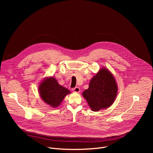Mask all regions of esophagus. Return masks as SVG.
Segmentation results:
<instances>
[{
	"label": "esophagus",
	"instance_id": "1",
	"mask_svg": "<svg viewBox=\"0 0 153 153\" xmlns=\"http://www.w3.org/2000/svg\"><path fill=\"white\" fill-rule=\"evenodd\" d=\"M72 91H73V92H74L79 93L80 92V89H79V87H74V88H73V89H72Z\"/></svg>",
	"mask_w": 153,
	"mask_h": 153
}]
</instances>
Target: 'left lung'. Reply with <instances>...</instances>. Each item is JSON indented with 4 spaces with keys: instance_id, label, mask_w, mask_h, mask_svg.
<instances>
[{
    "instance_id": "obj_1",
    "label": "left lung",
    "mask_w": 153,
    "mask_h": 153,
    "mask_svg": "<svg viewBox=\"0 0 153 153\" xmlns=\"http://www.w3.org/2000/svg\"><path fill=\"white\" fill-rule=\"evenodd\" d=\"M117 92L118 87L113 74L103 68L91 80L89 88L82 92V95L91 110L98 111L113 104Z\"/></svg>"
}]
</instances>
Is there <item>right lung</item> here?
Segmentation results:
<instances>
[{"label": "right lung", "mask_w": 153, "mask_h": 153, "mask_svg": "<svg viewBox=\"0 0 153 153\" xmlns=\"http://www.w3.org/2000/svg\"><path fill=\"white\" fill-rule=\"evenodd\" d=\"M38 91L42 100L51 107L56 108L71 92L59 85L54 77H46L40 83Z\"/></svg>", "instance_id": "1"}]
</instances>
